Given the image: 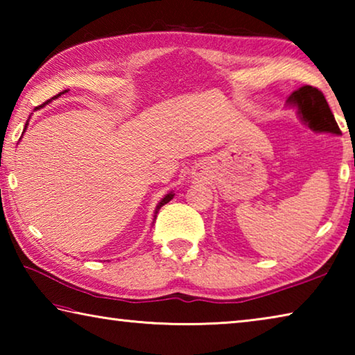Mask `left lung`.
<instances>
[{
    "label": "left lung",
    "mask_w": 355,
    "mask_h": 355,
    "mask_svg": "<svg viewBox=\"0 0 355 355\" xmlns=\"http://www.w3.org/2000/svg\"><path fill=\"white\" fill-rule=\"evenodd\" d=\"M288 103L296 105L305 122L316 131H329V133L340 135L341 131L335 122V117L326 101L324 94L318 87L302 86L294 91Z\"/></svg>",
    "instance_id": "1"
}]
</instances>
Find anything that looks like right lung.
Masks as SVG:
<instances>
[{"label":"right lung","mask_w":355,"mask_h":355,"mask_svg":"<svg viewBox=\"0 0 355 355\" xmlns=\"http://www.w3.org/2000/svg\"><path fill=\"white\" fill-rule=\"evenodd\" d=\"M58 95H61V94H58ZM53 98H55V97H53ZM46 103H48V101H46ZM40 106H42V105H40ZM40 106H37V107H40ZM26 123H28V122H26ZM25 128H26V125H25ZM172 197H173V194H172V192H169V194H167V196L164 197V199L158 203V207H156V211H155V219H156V214H158V211H159V208L163 207V205H166L167 202H171Z\"/></svg>","instance_id":"right-lung-1"}]
</instances>
